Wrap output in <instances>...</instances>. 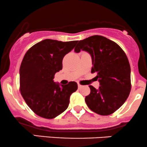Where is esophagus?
Here are the masks:
<instances>
[{
  "instance_id": "esophagus-1",
  "label": "esophagus",
  "mask_w": 147,
  "mask_h": 147,
  "mask_svg": "<svg viewBox=\"0 0 147 147\" xmlns=\"http://www.w3.org/2000/svg\"><path fill=\"white\" fill-rule=\"evenodd\" d=\"M78 88H81V87H82V85H81L79 83H78Z\"/></svg>"
}]
</instances>
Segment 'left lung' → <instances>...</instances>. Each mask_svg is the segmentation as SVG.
Masks as SVG:
<instances>
[{
	"label": "left lung",
	"mask_w": 147,
	"mask_h": 147,
	"mask_svg": "<svg viewBox=\"0 0 147 147\" xmlns=\"http://www.w3.org/2000/svg\"><path fill=\"white\" fill-rule=\"evenodd\" d=\"M81 50L91 54V73H96L100 86H89L85 101L88 108L103 116L115 112L127 99L131 91V68L126 53L117 43L101 36H92L79 40L76 53Z\"/></svg>",
	"instance_id": "left-lung-1"
}]
</instances>
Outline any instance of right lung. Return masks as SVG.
Wrapping results in <instances>:
<instances>
[{"label": "right lung", "instance_id": "obj_1", "mask_svg": "<svg viewBox=\"0 0 147 147\" xmlns=\"http://www.w3.org/2000/svg\"><path fill=\"white\" fill-rule=\"evenodd\" d=\"M78 40L45 39L28 50L20 67V91L29 108L45 119H53L68 108L70 96L78 88L74 81L60 86L53 81L62 61Z\"/></svg>", "mask_w": 147, "mask_h": 147}]
</instances>
